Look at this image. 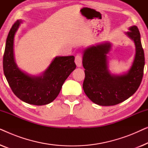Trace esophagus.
Instances as JSON below:
<instances>
[{"label": "esophagus", "instance_id": "34e87169", "mask_svg": "<svg viewBox=\"0 0 148 148\" xmlns=\"http://www.w3.org/2000/svg\"><path fill=\"white\" fill-rule=\"evenodd\" d=\"M75 64L77 66H82V55L81 54H77L75 56Z\"/></svg>", "mask_w": 148, "mask_h": 148}]
</instances>
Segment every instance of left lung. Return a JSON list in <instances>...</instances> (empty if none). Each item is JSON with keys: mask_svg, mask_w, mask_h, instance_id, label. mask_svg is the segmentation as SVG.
Instances as JSON below:
<instances>
[{"mask_svg": "<svg viewBox=\"0 0 148 148\" xmlns=\"http://www.w3.org/2000/svg\"><path fill=\"white\" fill-rule=\"evenodd\" d=\"M127 35L134 41L136 53L133 65L127 74L114 76L107 66L106 54L110 43L93 46L84 50L83 66L85 79L83 88L87 96L100 106H114L131 97L140 86L145 65L144 52L137 26L129 27Z\"/></svg>", "mask_w": 148, "mask_h": 148, "instance_id": "left-lung-1", "label": "left lung"}]
</instances>
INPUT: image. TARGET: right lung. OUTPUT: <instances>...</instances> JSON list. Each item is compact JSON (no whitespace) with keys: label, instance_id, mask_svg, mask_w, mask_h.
<instances>
[{"label":"right lung","instance_id":"add662e5","mask_svg":"<svg viewBox=\"0 0 148 148\" xmlns=\"http://www.w3.org/2000/svg\"><path fill=\"white\" fill-rule=\"evenodd\" d=\"M21 21L15 22L8 34L3 55V71L11 90L27 104L42 106L52 102L62 84L76 68L73 56H58L52 60L42 76L32 77L22 72L14 60V36Z\"/></svg>","mask_w":148,"mask_h":148}]
</instances>
